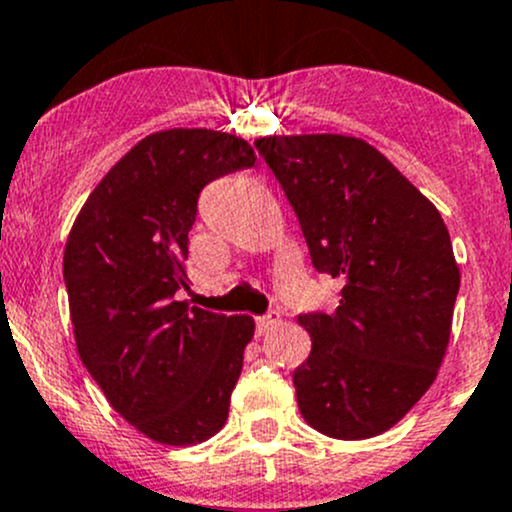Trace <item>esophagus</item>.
<instances>
[{"label":"esophagus","mask_w":512,"mask_h":512,"mask_svg":"<svg viewBox=\"0 0 512 512\" xmlns=\"http://www.w3.org/2000/svg\"><path fill=\"white\" fill-rule=\"evenodd\" d=\"M277 324H279V314H277V311H270V314H267V316H257V319H255L257 333H260V336L270 333L272 328H277Z\"/></svg>","instance_id":"obj_1"}]
</instances>
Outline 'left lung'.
I'll use <instances>...</instances> for the list:
<instances>
[{"mask_svg":"<svg viewBox=\"0 0 512 512\" xmlns=\"http://www.w3.org/2000/svg\"><path fill=\"white\" fill-rule=\"evenodd\" d=\"M297 213L319 272L343 282L331 314H304L311 353L294 370L301 417L333 439L395 427L446 355L461 272L432 201L365 139H255Z\"/></svg>","mask_w":512,"mask_h":512,"instance_id":"8db88e82","label":"left lung"}]
</instances>
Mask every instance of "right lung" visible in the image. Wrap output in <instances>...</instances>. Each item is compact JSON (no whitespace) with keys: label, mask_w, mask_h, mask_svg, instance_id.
Wrapping results in <instances>:
<instances>
[{"label":"right lung","mask_w":512,"mask_h":512,"mask_svg":"<svg viewBox=\"0 0 512 512\" xmlns=\"http://www.w3.org/2000/svg\"><path fill=\"white\" fill-rule=\"evenodd\" d=\"M255 159L228 132L147 134L102 176L68 235L63 279L80 360L112 410L157 444H201L228 419L255 321L179 292L198 193Z\"/></svg>","instance_id":"obj_1"}]
</instances>
